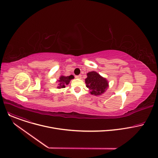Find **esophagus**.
Here are the masks:
<instances>
[{"mask_svg": "<svg viewBox=\"0 0 158 158\" xmlns=\"http://www.w3.org/2000/svg\"><path fill=\"white\" fill-rule=\"evenodd\" d=\"M76 78H77V79H81V78H82V76H81V75L76 76Z\"/></svg>", "mask_w": 158, "mask_h": 158, "instance_id": "esophagus-1", "label": "esophagus"}]
</instances>
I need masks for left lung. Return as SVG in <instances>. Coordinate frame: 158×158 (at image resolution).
<instances>
[{"label":"left lung","mask_w":158,"mask_h":158,"mask_svg":"<svg viewBox=\"0 0 158 158\" xmlns=\"http://www.w3.org/2000/svg\"><path fill=\"white\" fill-rule=\"evenodd\" d=\"M85 79L86 87L90 90V93L93 95L99 96L103 94L109 87L108 81L95 71L89 72L87 74Z\"/></svg>","instance_id":"8db88e82"}]
</instances>
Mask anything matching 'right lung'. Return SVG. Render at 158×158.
Returning a JSON list of instances; mask_svg holds the SVG:
<instances>
[{
  "label": "right lung",
  "instance_id": "right-lung-1",
  "mask_svg": "<svg viewBox=\"0 0 158 158\" xmlns=\"http://www.w3.org/2000/svg\"><path fill=\"white\" fill-rule=\"evenodd\" d=\"M74 78V77L73 75H71L69 76H61L59 77V79L57 81L59 83H58V86L57 87L58 89H62V88L65 87V85H68L69 82L71 81V80Z\"/></svg>",
  "mask_w": 158,
  "mask_h": 158
}]
</instances>
